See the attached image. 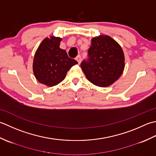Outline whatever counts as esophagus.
<instances>
[{
    "mask_svg": "<svg viewBox=\"0 0 156 156\" xmlns=\"http://www.w3.org/2000/svg\"><path fill=\"white\" fill-rule=\"evenodd\" d=\"M76 60L78 62L79 64H80L81 62V56L80 55H78L77 57H76Z\"/></svg>",
    "mask_w": 156,
    "mask_h": 156,
    "instance_id": "obj_1",
    "label": "esophagus"
}]
</instances>
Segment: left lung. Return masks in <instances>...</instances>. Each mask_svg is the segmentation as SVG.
I'll return each instance as SVG.
<instances>
[{
	"instance_id": "left-lung-1",
	"label": "left lung",
	"mask_w": 156,
	"mask_h": 156,
	"mask_svg": "<svg viewBox=\"0 0 156 156\" xmlns=\"http://www.w3.org/2000/svg\"><path fill=\"white\" fill-rule=\"evenodd\" d=\"M88 58L81 64L87 79L99 87H108L122 74L125 56L119 44L108 36L91 40Z\"/></svg>"
}]
</instances>
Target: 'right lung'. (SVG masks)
<instances>
[{
	"label": "right lung",
	"instance_id": "add662e5",
	"mask_svg": "<svg viewBox=\"0 0 156 156\" xmlns=\"http://www.w3.org/2000/svg\"><path fill=\"white\" fill-rule=\"evenodd\" d=\"M60 37L52 36L44 39L38 47L34 58L33 70L37 81L47 86L58 84L66 77L67 71L77 64L69 58L65 50L60 48Z\"/></svg>",
	"mask_w": 156,
	"mask_h": 156
}]
</instances>
